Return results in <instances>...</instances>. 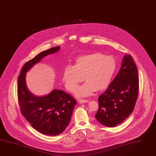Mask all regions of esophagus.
<instances>
[{"label":"esophagus","instance_id":"1","mask_svg":"<svg viewBox=\"0 0 156 156\" xmlns=\"http://www.w3.org/2000/svg\"><path fill=\"white\" fill-rule=\"evenodd\" d=\"M80 104H83V103H86V102H88V100H83V99H81V100H78Z\"/></svg>","mask_w":156,"mask_h":156}]
</instances>
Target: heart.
Wrapping results in <instances>:
<instances>
[{"label": "heart", "instance_id": "b5f03b06", "mask_svg": "<svg viewBox=\"0 0 156 156\" xmlns=\"http://www.w3.org/2000/svg\"><path fill=\"white\" fill-rule=\"evenodd\" d=\"M116 68L113 56L94 52L78 57L73 66H67L64 70L63 80L70 92L76 90L84 80L86 83L79 88L76 95L89 96L94 92L108 88Z\"/></svg>", "mask_w": 156, "mask_h": 156}]
</instances>
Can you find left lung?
<instances>
[{
    "instance_id": "8db88e82",
    "label": "left lung",
    "mask_w": 156,
    "mask_h": 156,
    "mask_svg": "<svg viewBox=\"0 0 156 156\" xmlns=\"http://www.w3.org/2000/svg\"><path fill=\"white\" fill-rule=\"evenodd\" d=\"M139 81L136 64L132 56L126 54L118 75L98 98L97 120L106 127H114L128 118L135 106Z\"/></svg>"
}]
</instances>
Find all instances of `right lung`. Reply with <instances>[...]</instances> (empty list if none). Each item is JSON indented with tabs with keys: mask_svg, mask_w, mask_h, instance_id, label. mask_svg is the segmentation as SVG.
Instances as JSON below:
<instances>
[{
	"mask_svg": "<svg viewBox=\"0 0 156 156\" xmlns=\"http://www.w3.org/2000/svg\"><path fill=\"white\" fill-rule=\"evenodd\" d=\"M59 49L60 46L50 48L29 60L22 68L17 81V96L22 114L37 131L49 136L60 134L68 126L76 100L59 89L52 90L46 96H34L28 90L25 77L27 72L44 56Z\"/></svg>",
	"mask_w": 156,
	"mask_h": 156,
	"instance_id": "obj_1",
	"label": "right lung"
}]
</instances>
